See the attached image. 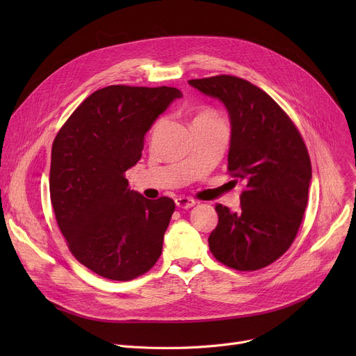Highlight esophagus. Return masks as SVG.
Masks as SVG:
<instances>
[{"mask_svg":"<svg viewBox=\"0 0 356 356\" xmlns=\"http://www.w3.org/2000/svg\"><path fill=\"white\" fill-rule=\"evenodd\" d=\"M195 204H196V200L192 197H188V196L176 197V207H179L181 209H191L192 207H195Z\"/></svg>","mask_w":356,"mask_h":356,"instance_id":"obj_1","label":"esophagus"}]
</instances>
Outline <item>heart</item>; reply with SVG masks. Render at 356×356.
<instances>
[{"mask_svg": "<svg viewBox=\"0 0 356 356\" xmlns=\"http://www.w3.org/2000/svg\"><path fill=\"white\" fill-rule=\"evenodd\" d=\"M213 120H219L218 115L215 114L213 111L211 109H203V111H199L197 114L193 117V124H197V122H207V121H213ZM163 125V120H157L154 122V125L152 127V131H149V136H154L157 131L161 128Z\"/></svg>", "mask_w": 356, "mask_h": 356, "instance_id": "obj_1", "label": "heart"}]
</instances>
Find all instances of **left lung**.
Segmentation results:
<instances>
[{"instance_id": "left-lung-1", "label": "left lung", "mask_w": 356, "mask_h": 356, "mask_svg": "<svg viewBox=\"0 0 356 356\" xmlns=\"http://www.w3.org/2000/svg\"><path fill=\"white\" fill-rule=\"evenodd\" d=\"M189 85L225 105L231 121L228 170L245 183L241 208L216 204L209 248L238 271L264 268L293 244L306 211L312 164L293 121L258 86L229 74Z\"/></svg>"}]
</instances>
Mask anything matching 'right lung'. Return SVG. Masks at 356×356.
Returning <instances> with one entry per match:
<instances>
[{
	"instance_id": "obj_1",
	"label": "right lung",
	"mask_w": 356,
	"mask_h": 356,
	"mask_svg": "<svg viewBox=\"0 0 356 356\" xmlns=\"http://www.w3.org/2000/svg\"><path fill=\"white\" fill-rule=\"evenodd\" d=\"M176 88L111 85L89 95L51 147L50 197L73 257L101 277L128 282L152 268L175 212L170 197L128 189L144 137L175 99Z\"/></svg>"
}]
</instances>
